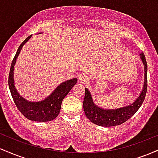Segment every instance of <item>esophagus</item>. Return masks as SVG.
Listing matches in <instances>:
<instances>
[{
    "label": "esophagus",
    "instance_id": "1",
    "mask_svg": "<svg viewBox=\"0 0 158 158\" xmlns=\"http://www.w3.org/2000/svg\"><path fill=\"white\" fill-rule=\"evenodd\" d=\"M79 80H80L81 82L82 83H87L89 79H88V78L86 75H85V74H81L80 77H79Z\"/></svg>",
    "mask_w": 158,
    "mask_h": 158
}]
</instances>
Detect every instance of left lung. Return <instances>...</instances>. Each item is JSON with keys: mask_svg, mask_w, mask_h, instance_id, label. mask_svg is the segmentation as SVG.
Instances as JSON below:
<instances>
[{"mask_svg": "<svg viewBox=\"0 0 158 158\" xmlns=\"http://www.w3.org/2000/svg\"><path fill=\"white\" fill-rule=\"evenodd\" d=\"M139 56L144 64V85L141 94L136 99L135 102L132 104L117 109H103L94 104L90 91L88 88H85L83 108H84L85 116L94 124L104 127L121 125L131 118L143 104L147 91V62L143 52H141Z\"/></svg>", "mask_w": 158, "mask_h": 158, "instance_id": "obj_1", "label": "left lung"}]
</instances>
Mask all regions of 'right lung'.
<instances>
[{"label": "right lung", "instance_id": "1", "mask_svg": "<svg viewBox=\"0 0 158 158\" xmlns=\"http://www.w3.org/2000/svg\"><path fill=\"white\" fill-rule=\"evenodd\" d=\"M31 36H28L21 43L12 61L9 74V88L15 106L26 118L35 122H48L54 119L59 115L62 100L76 85L77 79L74 78L62 82L48 97L40 102H30L21 97L14 85V66L23 44L31 38Z\"/></svg>", "mask_w": 158, "mask_h": 158}]
</instances>
